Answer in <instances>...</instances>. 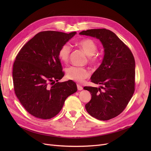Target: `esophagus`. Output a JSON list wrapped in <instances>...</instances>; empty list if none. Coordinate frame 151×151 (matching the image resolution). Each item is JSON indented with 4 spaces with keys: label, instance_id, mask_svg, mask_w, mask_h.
Masks as SVG:
<instances>
[{
    "label": "esophagus",
    "instance_id": "obj_1",
    "mask_svg": "<svg viewBox=\"0 0 151 151\" xmlns=\"http://www.w3.org/2000/svg\"><path fill=\"white\" fill-rule=\"evenodd\" d=\"M77 88H78V91H81V90H83V87L82 86H81L80 85H79V84H78L77 85Z\"/></svg>",
    "mask_w": 151,
    "mask_h": 151
}]
</instances>
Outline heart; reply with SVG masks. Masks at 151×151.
<instances>
[{"mask_svg":"<svg viewBox=\"0 0 151 151\" xmlns=\"http://www.w3.org/2000/svg\"><path fill=\"white\" fill-rule=\"evenodd\" d=\"M77 45L84 52L89 55L88 60L92 65H96L100 61L99 55L96 53L98 50V46L92 39L86 38L79 41ZM71 51V46L68 43L62 45L58 52V56L60 61L63 63H67ZM90 75L89 71L84 67H70L66 70V76L69 80H73L78 83H82L85 79Z\"/></svg>","mask_w":151,"mask_h":151,"instance_id":"b5f03b06","label":"heart"}]
</instances>
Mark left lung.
<instances>
[{
	"mask_svg": "<svg viewBox=\"0 0 151 151\" xmlns=\"http://www.w3.org/2000/svg\"><path fill=\"white\" fill-rule=\"evenodd\" d=\"M80 34L99 39L105 51L101 64L91 78V82L104 86L101 88L84 87V89L89 91L92 96L85 106L86 111L99 120H109L123 111L134 92L133 55L129 47L108 29H89Z\"/></svg>",
	"mask_w": 151,
	"mask_h": 151,
	"instance_id": "1",
	"label": "left lung"
}]
</instances>
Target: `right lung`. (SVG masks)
Masks as SVG:
<instances>
[{"label":"right lung","mask_w":151,"mask_h":151,"mask_svg":"<svg viewBox=\"0 0 151 151\" xmlns=\"http://www.w3.org/2000/svg\"><path fill=\"white\" fill-rule=\"evenodd\" d=\"M75 34L76 32H40L16 57L13 66L14 93L22 106L35 117L50 119L55 116L66 99L77 91L73 81L58 82L65 75L59 50Z\"/></svg>","instance_id":"right-lung-1"}]
</instances>
